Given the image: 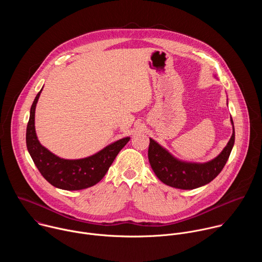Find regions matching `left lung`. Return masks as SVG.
<instances>
[{
  "mask_svg": "<svg viewBox=\"0 0 262 262\" xmlns=\"http://www.w3.org/2000/svg\"><path fill=\"white\" fill-rule=\"evenodd\" d=\"M232 136L222 152L206 163L185 162L175 158L166 148L149 138L148 160L157 177L165 184L181 190H193L213 180L226 165L234 145L235 133L232 118Z\"/></svg>",
  "mask_w": 262,
  "mask_h": 262,
  "instance_id": "obj_1",
  "label": "left lung"
}]
</instances>
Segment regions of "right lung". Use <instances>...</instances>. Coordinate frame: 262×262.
<instances>
[{
	"instance_id": "obj_1",
	"label": "right lung",
	"mask_w": 262,
	"mask_h": 262,
	"mask_svg": "<svg viewBox=\"0 0 262 262\" xmlns=\"http://www.w3.org/2000/svg\"><path fill=\"white\" fill-rule=\"evenodd\" d=\"M42 89L36 95L27 125L26 143L28 151L41 175L54 186L66 191L84 190L99 182L121 149L130 140L125 137L105 146L98 152L79 160L59 158L42 146L35 130V108Z\"/></svg>"
}]
</instances>
